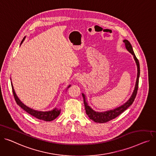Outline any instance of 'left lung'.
Listing matches in <instances>:
<instances>
[{"label": "left lung", "instance_id": "1", "mask_svg": "<svg viewBox=\"0 0 156 156\" xmlns=\"http://www.w3.org/2000/svg\"><path fill=\"white\" fill-rule=\"evenodd\" d=\"M123 43H125L126 47L127 49L130 52V53L133 56L134 59L136 62V64L137 66V80H136V87H135V89L133 90V92L132 93V95L130 99L124 104L115 109H113L112 110H108L105 112H97L91 109L86 102L85 100V95L83 94L82 95L83 97V100H84V105H85V111L87 114V115L89 117L90 119L93 120L94 122L97 123H105L108 121H110L114 119H115L117 117L120 115L122 113H123L126 110H127L132 104L133 103L135 98H136V97L137 95V93L138 90V87H139V76H140V65H139V62L137 57L135 55L134 52L133 51L132 46L131 44L130 43L129 41L128 40H123Z\"/></svg>", "mask_w": 156, "mask_h": 156}]
</instances>
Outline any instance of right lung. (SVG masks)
<instances>
[{"mask_svg":"<svg viewBox=\"0 0 156 156\" xmlns=\"http://www.w3.org/2000/svg\"><path fill=\"white\" fill-rule=\"evenodd\" d=\"M24 39H25V37L22 40L20 44H21L23 43ZM11 85H12V88L13 95H14V98H15V100L17 103V104L19 105L26 112L29 113L30 115H31L32 116L39 119V120H42L49 122V121H51V120H55L56 117H58V115L60 114L61 110H59V109H57V108H55L53 110L48 111V112H40V111L34 110L32 108H30L27 107L24 104H23V103L21 101H20V100L19 99V98L17 97L12 84H11ZM69 87L70 86H69L68 88H69Z\"/></svg>","mask_w":156,"mask_h":156,"instance_id":"add662e5","label":"right lung"}]
</instances>
